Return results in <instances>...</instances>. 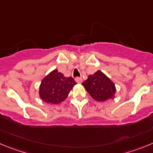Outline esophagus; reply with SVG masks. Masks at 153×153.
Returning a JSON list of instances; mask_svg holds the SVG:
<instances>
[{
	"label": "esophagus",
	"mask_w": 153,
	"mask_h": 153,
	"mask_svg": "<svg viewBox=\"0 0 153 153\" xmlns=\"http://www.w3.org/2000/svg\"><path fill=\"white\" fill-rule=\"evenodd\" d=\"M75 81H76L77 83L78 84H81L82 83V81H83V79H82V78H75Z\"/></svg>",
	"instance_id": "34e87169"
}]
</instances>
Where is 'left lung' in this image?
Instances as JSON below:
<instances>
[{
    "label": "left lung",
    "mask_w": 153,
    "mask_h": 153,
    "mask_svg": "<svg viewBox=\"0 0 153 153\" xmlns=\"http://www.w3.org/2000/svg\"><path fill=\"white\" fill-rule=\"evenodd\" d=\"M82 85L91 97L99 102L112 99L116 92L115 84L100 70L89 75Z\"/></svg>",
    "instance_id": "8db88e82"
}]
</instances>
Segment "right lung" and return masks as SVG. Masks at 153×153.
<instances>
[{"label":"right lung","instance_id":"add662e5","mask_svg":"<svg viewBox=\"0 0 153 153\" xmlns=\"http://www.w3.org/2000/svg\"><path fill=\"white\" fill-rule=\"evenodd\" d=\"M76 84L72 77L65 78L63 74L54 69L43 78L39 87V96L44 102L58 104L66 99Z\"/></svg>","mask_w":153,"mask_h":153}]
</instances>
